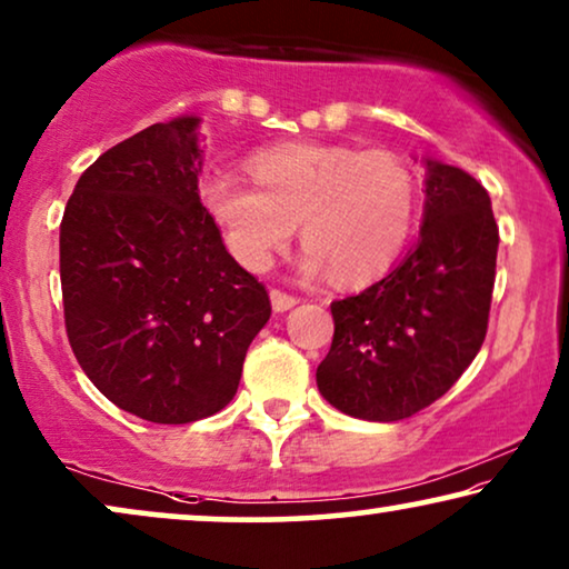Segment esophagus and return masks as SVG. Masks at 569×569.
<instances>
[{"mask_svg": "<svg viewBox=\"0 0 569 569\" xmlns=\"http://www.w3.org/2000/svg\"><path fill=\"white\" fill-rule=\"evenodd\" d=\"M269 298H271V308H274L277 313H284V310L298 306V298H295V295H290V292H284V290H271Z\"/></svg>", "mask_w": 569, "mask_h": 569, "instance_id": "34e87169", "label": "esophagus"}]
</instances>
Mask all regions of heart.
<instances>
[{"instance_id": "heart-1", "label": "heart", "mask_w": 569, "mask_h": 569, "mask_svg": "<svg viewBox=\"0 0 569 569\" xmlns=\"http://www.w3.org/2000/svg\"><path fill=\"white\" fill-rule=\"evenodd\" d=\"M253 178L214 170L201 197L240 263L263 269L295 228L308 240L300 267L368 282L391 269L417 220L411 168L388 150L295 142L256 152Z\"/></svg>"}]
</instances>
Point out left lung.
I'll list each match as a JSON object with an SVG mask.
<instances>
[{"label":"left lung","instance_id":"obj_1","mask_svg":"<svg viewBox=\"0 0 569 569\" xmlns=\"http://www.w3.org/2000/svg\"><path fill=\"white\" fill-rule=\"evenodd\" d=\"M417 246L368 290L331 302L333 341L318 365L323 399L368 422L407 419L463 376L487 337L497 230L477 178L427 160Z\"/></svg>","mask_w":569,"mask_h":569}]
</instances>
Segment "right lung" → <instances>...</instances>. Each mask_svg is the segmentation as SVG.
<instances>
[{"label":"right lung","instance_id":"right-lung-1","mask_svg":"<svg viewBox=\"0 0 569 569\" xmlns=\"http://www.w3.org/2000/svg\"><path fill=\"white\" fill-rule=\"evenodd\" d=\"M197 116L152 123L100 154L61 217L72 352L92 386L158 425L212 417L238 391L269 292L199 199Z\"/></svg>","mask_w":569,"mask_h":569}]
</instances>
